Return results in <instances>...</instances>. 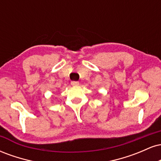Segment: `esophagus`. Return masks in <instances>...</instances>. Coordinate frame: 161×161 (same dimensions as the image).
I'll return each mask as SVG.
<instances>
[{
  "label": "esophagus",
  "instance_id": "esophagus-1",
  "mask_svg": "<svg viewBox=\"0 0 161 161\" xmlns=\"http://www.w3.org/2000/svg\"><path fill=\"white\" fill-rule=\"evenodd\" d=\"M72 86H79V82H75V81H74V82H72Z\"/></svg>",
  "mask_w": 161,
  "mask_h": 161
}]
</instances>
